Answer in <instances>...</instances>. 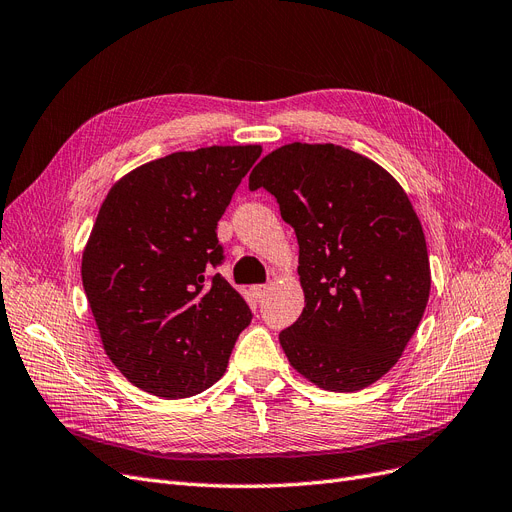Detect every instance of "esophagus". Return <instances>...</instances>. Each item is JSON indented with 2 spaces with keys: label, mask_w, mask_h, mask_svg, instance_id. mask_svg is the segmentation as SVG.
Wrapping results in <instances>:
<instances>
[{
  "label": "esophagus",
  "mask_w": 512,
  "mask_h": 512,
  "mask_svg": "<svg viewBox=\"0 0 512 512\" xmlns=\"http://www.w3.org/2000/svg\"><path fill=\"white\" fill-rule=\"evenodd\" d=\"M270 289H272L270 282H266V285H255V287H253V295H255L257 299H263V297H266V295L270 293Z\"/></svg>",
  "instance_id": "esophagus-1"
}]
</instances>
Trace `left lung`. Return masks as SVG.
Wrapping results in <instances>:
<instances>
[{
  "label": "left lung",
  "instance_id": "1",
  "mask_svg": "<svg viewBox=\"0 0 512 512\" xmlns=\"http://www.w3.org/2000/svg\"><path fill=\"white\" fill-rule=\"evenodd\" d=\"M270 192L299 244L306 306L278 339L318 388L354 392L386 375L430 295L422 223L390 173L342 145H282L249 189Z\"/></svg>",
  "mask_w": 512,
  "mask_h": 512
}]
</instances>
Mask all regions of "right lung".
Returning a JSON list of instances; mask_svg holds the SVG:
<instances>
[{
    "label": "right lung",
    "mask_w": 512,
    "mask_h": 512,
    "mask_svg": "<svg viewBox=\"0 0 512 512\" xmlns=\"http://www.w3.org/2000/svg\"><path fill=\"white\" fill-rule=\"evenodd\" d=\"M259 145L177 151L122 177L94 221L82 282L103 348L130 384L185 399L223 375L253 312L221 274L217 221Z\"/></svg>",
    "instance_id": "obj_1"
}]
</instances>
